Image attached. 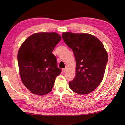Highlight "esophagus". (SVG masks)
Returning <instances> with one entry per match:
<instances>
[{
	"label": "esophagus",
	"instance_id": "obj_1",
	"mask_svg": "<svg viewBox=\"0 0 125 125\" xmlns=\"http://www.w3.org/2000/svg\"><path fill=\"white\" fill-rule=\"evenodd\" d=\"M67 70H68L67 68H65L64 69H62V72L64 73V72H65V71H67Z\"/></svg>",
	"mask_w": 125,
	"mask_h": 125
}]
</instances>
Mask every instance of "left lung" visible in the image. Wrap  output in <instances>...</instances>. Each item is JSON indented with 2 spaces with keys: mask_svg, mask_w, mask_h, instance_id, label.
I'll use <instances>...</instances> for the list:
<instances>
[{
  "mask_svg": "<svg viewBox=\"0 0 125 125\" xmlns=\"http://www.w3.org/2000/svg\"><path fill=\"white\" fill-rule=\"evenodd\" d=\"M62 38L76 60V76L69 86L78 94H88L103 80L108 61L106 50L97 37L90 34L64 32Z\"/></svg>",
  "mask_w": 125,
  "mask_h": 125,
  "instance_id": "obj_1",
  "label": "left lung"
}]
</instances>
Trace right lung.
<instances>
[{"label":"right lung","mask_w":125,"mask_h":125,"mask_svg":"<svg viewBox=\"0 0 125 125\" xmlns=\"http://www.w3.org/2000/svg\"><path fill=\"white\" fill-rule=\"evenodd\" d=\"M61 39L57 33H37L21 45L18 62L21 79L30 91L44 95L52 91L56 77L61 73L53 49Z\"/></svg>","instance_id":"add662e5"}]
</instances>
